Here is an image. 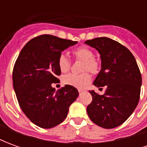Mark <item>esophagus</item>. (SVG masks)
<instances>
[{
  "mask_svg": "<svg viewBox=\"0 0 147 147\" xmlns=\"http://www.w3.org/2000/svg\"><path fill=\"white\" fill-rule=\"evenodd\" d=\"M83 92V90H79V93H80V94H81Z\"/></svg>",
  "mask_w": 147,
  "mask_h": 147,
  "instance_id": "34e87169",
  "label": "esophagus"
}]
</instances>
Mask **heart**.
<instances>
[{
	"mask_svg": "<svg viewBox=\"0 0 147 147\" xmlns=\"http://www.w3.org/2000/svg\"><path fill=\"white\" fill-rule=\"evenodd\" d=\"M73 55L77 60L83 61L82 71H89L91 73L95 74L98 71V62L94 59L93 51L86 46H82L80 48L76 49L73 51ZM58 67L61 72L65 73L70 68V61L68 60L67 56L61 54L58 57ZM91 81V77L87 72L81 75L68 74L63 78L64 84L76 87L77 89H84Z\"/></svg>",
	"mask_w": 147,
	"mask_h": 147,
	"instance_id": "obj_1",
	"label": "heart"
}]
</instances>
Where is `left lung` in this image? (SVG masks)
I'll return each instance as SVG.
<instances>
[{
  "label": "left lung",
  "instance_id": "obj_1",
  "mask_svg": "<svg viewBox=\"0 0 147 147\" xmlns=\"http://www.w3.org/2000/svg\"><path fill=\"white\" fill-rule=\"evenodd\" d=\"M85 43L98 52L102 61L101 70L93 84L106 88L103 95L90 91L93 100L86 108L87 114L97 125L114 128L126 121L139 103L140 71L132 53L119 42L102 37Z\"/></svg>",
  "mask_w": 147,
  "mask_h": 147
}]
</instances>
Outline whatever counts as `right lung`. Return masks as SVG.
Returning <instances> with one entry per match:
<instances>
[{
	"label": "right lung",
	"instance_id": "1",
	"mask_svg": "<svg viewBox=\"0 0 147 147\" xmlns=\"http://www.w3.org/2000/svg\"><path fill=\"white\" fill-rule=\"evenodd\" d=\"M77 43L43 34L27 42L16 61L12 73L15 93L21 109L37 126L51 128L62 123L79 96L73 86L65 85L58 90L52 86L59 82L57 61L61 52Z\"/></svg>",
	"mask_w": 147,
	"mask_h": 147
}]
</instances>
